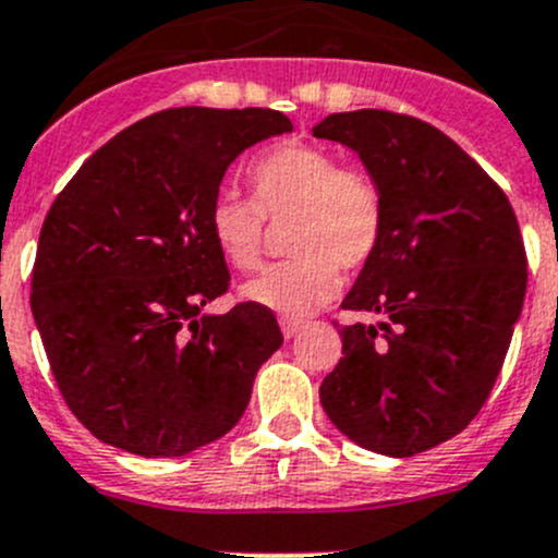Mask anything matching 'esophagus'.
Returning <instances> with one entry per match:
<instances>
[{"label": "esophagus", "mask_w": 558, "mask_h": 558, "mask_svg": "<svg viewBox=\"0 0 558 558\" xmlns=\"http://www.w3.org/2000/svg\"><path fill=\"white\" fill-rule=\"evenodd\" d=\"M279 325H281V333H284V339H292V336L301 333L303 319H295V317H279Z\"/></svg>", "instance_id": "1"}]
</instances>
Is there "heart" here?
Masks as SVG:
<instances>
[{"mask_svg":"<svg viewBox=\"0 0 558 558\" xmlns=\"http://www.w3.org/2000/svg\"><path fill=\"white\" fill-rule=\"evenodd\" d=\"M252 197L219 192L208 230L235 271L263 260L266 217L290 222L287 246L295 257L266 268L241 287V298L284 317H306L339 292V266L352 271L372 260L383 239L385 203L377 181L319 146L279 143L250 165Z\"/></svg>","mask_w":558,"mask_h":558,"instance_id":"b5f03b06","label":"heart"}]
</instances>
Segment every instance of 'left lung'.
Instances as JSON below:
<instances>
[{"label":"left lung","mask_w":558,"mask_h":558,"mask_svg":"<svg viewBox=\"0 0 558 558\" xmlns=\"http://www.w3.org/2000/svg\"><path fill=\"white\" fill-rule=\"evenodd\" d=\"M314 137L361 157L385 203L383 239L341 301L319 385L325 415L372 453L407 459L464 432L488 399L526 295V252L505 192L437 126L390 110L333 113Z\"/></svg>","instance_id":"obj_1"}]
</instances>
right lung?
<instances>
[{
    "label": "right lung",
    "instance_id": "obj_1",
    "mask_svg": "<svg viewBox=\"0 0 558 558\" xmlns=\"http://www.w3.org/2000/svg\"><path fill=\"white\" fill-rule=\"evenodd\" d=\"M292 132L279 110L173 108L94 151L53 201L32 314L73 415L102 442L175 459L225 437L281 347L271 308L228 290L208 208L239 154Z\"/></svg>",
    "mask_w": 558,
    "mask_h": 558
}]
</instances>
